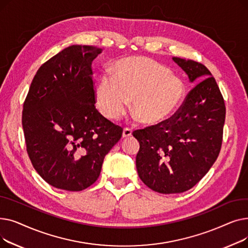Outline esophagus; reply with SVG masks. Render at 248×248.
Segmentation results:
<instances>
[{
	"instance_id": "esophagus-1",
	"label": "esophagus",
	"mask_w": 248,
	"mask_h": 248,
	"mask_svg": "<svg viewBox=\"0 0 248 248\" xmlns=\"http://www.w3.org/2000/svg\"><path fill=\"white\" fill-rule=\"evenodd\" d=\"M132 134H133V131L131 128H128V127H125V128H124V132H123V138H128V137H131L132 136Z\"/></svg>"
}]
</instances>
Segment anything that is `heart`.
Instances as JSON below:
<instances>
[{
	"label": "heart",
	"instance_id": "obj_1",
	"mask_svg": "<svg viewBox=\"0 0 248 248\" xmlns=\"http://www.w3.org/2000/svg\"><path fill=\"white\" fill-rule=\"evenodd\" d=\"M185 96V84L163 64L148 57H128L116 63L114 77L103 75L95 87L99 111L113 120L125 113L133 99V111L146 124H159L178 110Z\"/></svg>",
	"mask_w": 248,
	"mask_h": 248
}]
</instances>
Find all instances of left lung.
<instances>
[{
  "label": "left lung",
  "mask_w": 248,
  "mask_h": 248,
  "mask_svg": "<svg viewBox=\"0 0 248 248\" xmlns=\"http://www.w3.org/2000/svg\"><path fill=\"white\" fill-rule=\"evenodd\" d=\"M196 84L171 119L134 132L140 142L139 177L162 194L185 192L215 163L222 144L225 104L215 78L203 64L172 58Z\"/></svg>",
  "instance_id": "8db88e82"
}]
</instances>
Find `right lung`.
Here are the masks:
<instances>
[{"instance_id": "1", "label": "right lung", "mask_w": 248, "mask_h": 248, "mask_svg": "<svg viewBox=\"0 0 248 248\" xmlns=\"http://www.w3.org/2000/svg\"><path fill=\"white\" fill-rule=\"evenodd\" d=\"M101 49L71 45L35 74L22 114L27 153L51 186L81 191L99 177L123 128L95 108L93 62Z\"/></svg>"}]
</instances>
